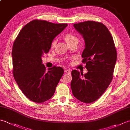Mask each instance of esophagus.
<instances>
[{
	"mask_svg": "<svg viewBox=\"0 0 130 130\" xmlns=\"http://www.w3.org/2000/svg\"><path fill=\"white\" fill-rule=\"evenodd\" d=\"M65 73H67V74H70L71 73V71L69 69H65Z\"/></svg>",
	"mask_w": 130,
	"mask_h": 130,
	"instance_id": "esophagus-1",
	"label": "esophagus"
}]
</instances>
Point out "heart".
Returning a JSON list of instances; mask_svg holds the SVG:
<instances>
[{
  "label": "heart",
  "instance_id": "heart-1",
  "mask_svg": "<svg viewBox=\"0 0 130 130\" xmlns=\"http://www.w3.org/2000/svg\"><path fill=\"white\" fill-rule=\"evenodd\" d=\"M64 38L65 41H67L69 44L74 42V41H78V37H77L75 35L71 34V33H68V34H65L64 36ZM56 39H54L52 40L51 43V47L52 48L54 47L56 45Z\"/></svg>",
  "mask_w": 130,
  "mask_h": 130
}]
</instances>
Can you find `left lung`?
Returning <instances> with one entry per match:
<instances>
[{"label": "left lung", "instance_id": "8db88e82", "mask_svg": "<svg viewBox=\"0 0 130 130\" xmlns=\"http://www.w3.org/2000/svg\"><path fill=\"white\" fill-rule=\"evenodd\" d=\"M74 27L85 41L82 62L88 71L84 75L76 70L71 71V90L80 101L92 103L101 97L112 82L116 49L111 33L103 23L88 21Z\"/></svg>", "mask_w": 130, "mask_h": 130}]
</instances>
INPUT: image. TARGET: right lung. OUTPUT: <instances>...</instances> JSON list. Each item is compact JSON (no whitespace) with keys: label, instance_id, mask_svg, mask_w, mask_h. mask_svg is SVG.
Segmentation results:
<instances>
[{"label":"right lung","instance_id":"add662e5","mask_svg":"<svg viewBox=\"0 0 130 130\" xmlns=\"http://www.w3.org/2000/svg\"><path fill=\"white\" fill-rule=\"evenodd\" d=\"M67 26L35 19L23 27L13 43V76L25 96L36 103H43L53 96L63 75L61 67L55 66L46 71L41 57Z\"/></svg>","mask_w":130,"mask_h":130}]
</instances>
